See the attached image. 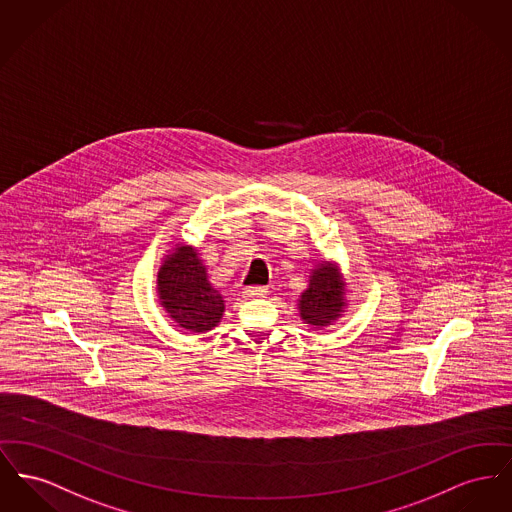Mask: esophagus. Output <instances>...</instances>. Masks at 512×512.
I'll return each instance as SVG.
<instances>
[{"mask_svg":"<svg viewBox=\"0 0 512 512\" xmlns=\"http://www.w3.org/2000/svg\"><path fill=\"white\" fill-rule=\"evenodd\" d=\"M267 294H269L267 286H247V288H243L245 298H265Z\"/></svg>","mask_w":512,"mask_h":512,"instance_id":"obj_1","label":"esophagus"}]
</instances>
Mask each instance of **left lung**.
<instances>
[{
  "mask_svg": "<svg viewBox=\"0 0 512 512\" xmlns=\"http://www.w3.org/2000/svg\"><path fill=\"white\" fill-rule=\"evenodd\" d=\"M344 305V290L336 271L327 263L319 265L313 274L309 288L301 294V319L309 325H329L338 317Z\"/></svg>",
  "mask_w": 512,
  "mask_h": 512,
  "instance_id": "left-lung-1",
  "label": "left lung"
}]
</instances>
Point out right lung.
<instances>
[{"label": "right lung", "mask_w": 512, "mask_h": 512, "mask_svg": "<svg viewBox=\"0 0 512 512\" xmlns=\"http://www.w3.org/2000/svg\"><path fill=\"white\" fill-rule=\"evenodd\" d=\"M158 292L164 309L191 332L211 331L222 317L224 300L214 290L193 247L181 245L158 272Z\"/></svg>", "instance_id": "add662e5"}]
</instances>
